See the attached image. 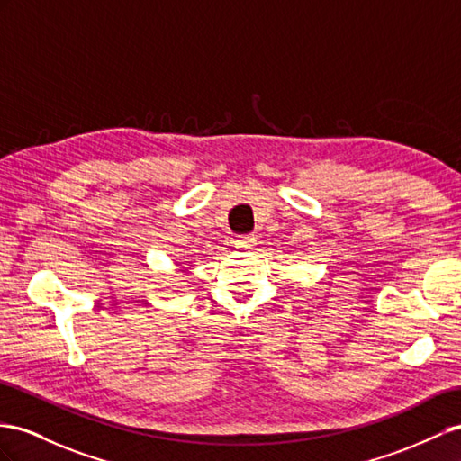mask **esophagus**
Returning <instances> with one entry per match:
<instances>
[{
	"mask_svg": "<svg viewBox=\"0 0 461 461\" xmlns=\"http://www.w3.org/2000/svg\"><path fill=\"white\" fill-rule=\"evenodd\" d=\"M255 235L253 233H247V235H240L238 240H235V247H240V249H253L255 245Z\"/></svg>",
	"mask_w": 461,
	"mask_h": 461,
	"instance_id": "esophagus-1",
	"label": "esophagus"
}]
</instances>
